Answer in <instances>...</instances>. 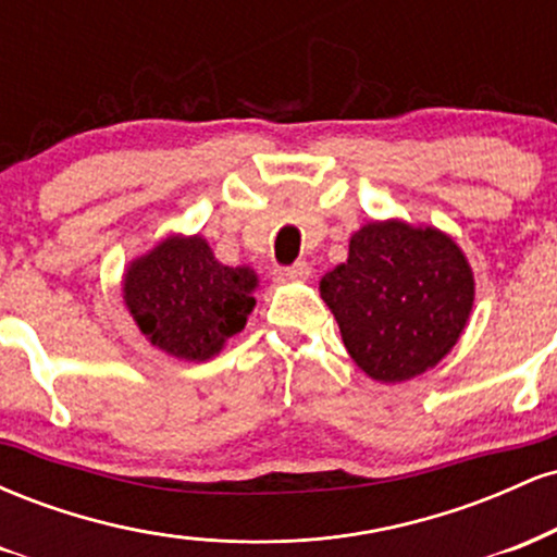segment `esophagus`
<instances>
[{
  "instance_id": "obj_1",
  "label": "esophagus",
  "mask_w": 557,
  "mask_h": 557,
  "mask_svg": "<svg viewBox=\"0 0 557 557\" xmlns=\"http://www.w3.org/2000/svg\"><path fill=\"white\" fill-rule=\"evenodd\" d=\"M280 280H290V283H300V280H309L311 277V267L306 264V261H296V264L290 267H277L274 270Z\"/></svg>"
}]
</instances>
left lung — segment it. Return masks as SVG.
Returning a JSON list of instances; mask_svg holds the SVG:
<instances>
[{
    "mask_svg": "<svg viewBox=\"0 0 557 557\" xmlns=\"http://www.w3.org/2000/svg\"><path fill=\"white\" fill-rule=\"evenodd\" d=\"M350 359L376 382L424 374L456 345L474 304L461 248L434 227L372 222L319 283Z\"/></svg>",
    "mask_w": 557,
    "mask_h": 557,
    "instance_id": "left-lung-1",
    "label": "left lung"
}]
</instances>
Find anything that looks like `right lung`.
<instances>
[{"mask_svg":"<svg viewBox=\"0 0 557 557\" xmlns=\"http://www.w3.org/2000/svg\"><path fill=\"white\" fill-rule=\"evenodd\" d=\"M257 274L225 267L203 238H168L125 274V304L157 348L207 361L246 327Z\"/></svg>","mask_w":557,"mask_h":557,"instance_id":"right-lung-1","label":"right lung"}]
</instances>
